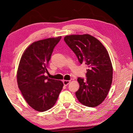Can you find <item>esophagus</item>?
I'll list each match as a JSON object with an SVG mask.
<instances>
[{
	"label": "esophagus",
	"mask_w": 133,
	"mask_h": 133,
	"mask_svg": "<svg viewBox=\"0 0 133 133\" xmlns=\"http://www.w3.org/2000/svg\"><path fill=\"white\" fill-rule=\"evenodd\" d=\"M63 84L64 85H67L69 84L70 82V80H63Z\"/></svg>",
	"instance_id": "1"
}]
</instances>
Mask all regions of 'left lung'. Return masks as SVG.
<instances>
[{
    "instance_id": "obj_1",
    "label": "left lung",
    "mask_w": 133,
    "mask_h": 133,
    "mask_svg": "<svg viewBox=\"0 0 133 133\" xmlns=\"http://www.w3.org/2000/svg\"><path fill=\"white\" fill-rule=\"evenodd\" d=\"M64 40L87 69L86 81L78 77L79 89L76 92L78 100L90 107L100 104L107 96L112 79V67L109 53L103 44L92 36H66Z\"/></svg>"
}]
</instances>
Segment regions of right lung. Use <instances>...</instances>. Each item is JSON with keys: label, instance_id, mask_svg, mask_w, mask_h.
<instances>
[{"label": "right lung", "instance_id": "add662e5", "mask_svg": "<svg viewBox=\"0 0 133 133\" xmlns=\"http://www.w3.org/2000/svg\"><path fill=\"white\" fill-rule=\"evenodd\" d=\"M62 37L31 43L22 56L17 72L19 89L30 106L38 111L51 109L63 87L60 80L44 76L53 49Z\"/></svg>", "mask_w": 133, "mask_h": 133}]
</instances>
